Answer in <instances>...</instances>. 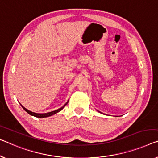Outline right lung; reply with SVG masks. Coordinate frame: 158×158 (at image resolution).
Returning a JSON list of instances; mask_svg holds the SVG:
<instances>
[{
  "instance_id": "add662e5",
  "label": "right lung",
  "mask_w": 158,
  "mask_h": 158,
  "mask_svg": "<svg viewBox=\"0 0 158 158\" xmlns=\"http://www.w3.org/2000/svg\"><path fill=\"white\" fill-rule=\"evenodd\" d=\"M67 103H68V102H67ZM67 103H66L65 104H64V106H62V108H60V109L54 110V111H51V112L47 113V114H36V113L32 112V111H30V110L26 109L25 107H23L22 105H21V106H22L23 109H24L27 113H28V114H29L30 115H31V116H35V117H37V118H46V117H49V116H52V115L56 114V113H58L59 111H60V110H62V109H63V108H64V107L67 104Z\"/></svg>"
}]
</instances>
